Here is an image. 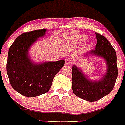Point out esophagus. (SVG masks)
I'll use <instances>...</instances> for the list:
<instances>
[{
    "label": "esophagus",
    "mask_w": 125,
    "mask_h": 125,
    "mask_svg": "<svg viewBox=\"0 0 125 125\" xmlns=\"http://www.w3.org/2000/svg\"><path fill=\"white\" fill-rule=\"evenodd\" d=\"M65 65H67V66H68V65H70L72 63V60H71L70 59H66V60H65Z\"/></svg>",
    "instance_id": "1"
}]
</instances>
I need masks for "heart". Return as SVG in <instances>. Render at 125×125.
<instances>
[{
  "instance_id": "b5f03b06",
  "label": "heart",
  "mask_w": 125,
  "mask_h": 125,
  "mask_svg": "<svg viewBox=\"0 0 125 125\" xmlns=\"http://www.w3.org/2000/svg\"><path fill=\"white\" fill-rule=\"evenodd\" d=\"M86 39V36H82L81 37H80V39H81L82 40H85Z\"/></svg>"
}]
</instances>
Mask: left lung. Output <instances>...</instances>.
Returning <instances> with one entry per match:
<instances>
[{"label": "left lung", "mask_w": 125, "mask_h": 125, "mask_svg": "<svg viewBox=\"0 0 125 125\" xmlns=\"http://www.w3.org/2000/svg\"><path fill=\"white\" fill-rule=\"evenodd\" d=\"M97 44L95 49L88 51L85 55H95L106 60L107 71L101 80L92 81L86 77L75 65L72 66V88L76 96L89 102L100 100L113 90L118 76L117 54L108 39L95 32Z\"/></svg>", "instance_id": "1"}]
</instances>
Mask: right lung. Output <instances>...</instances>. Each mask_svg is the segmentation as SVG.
Here are the masks:
<instances>
[{
    "label": "right lung",
    "mask_w": 125,
    "mask_h": 125,
    "mask_svg": "<svg viewBox=\"0 0 125 125\" xmlns=\"http://www.w3.org/2000/svg\"><path fill=\"white\" fill-rule=\"evenodd\" d=\"M46 30H34L22 34L8 50L7 72L14 89L25 97H33L47 93L57 73L65 65V60L34 63L30 59V46Z\"/></svg>",
    "instance_id": "right-lung-1"
}]
</instances>
